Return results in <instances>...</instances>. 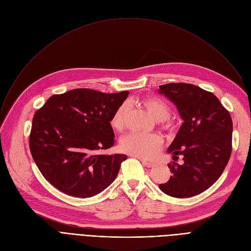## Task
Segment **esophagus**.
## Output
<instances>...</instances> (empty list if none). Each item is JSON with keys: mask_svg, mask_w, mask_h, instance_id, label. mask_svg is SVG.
Instances as JSON below:
<instances>
[{"mask_svg": "<svg viewBox=\"0 0 251 251\" xmlns=\"http://www.w3.org/2000/svg\"><path fill=\"white\" fill-rule=\"evenodd\" d=\"M141 163H142V165H143L144 167H147V168H151V167L154 166V164H152V163H151V162H148V161H146V160H141Z\"/></svg>", "mask_w": 251, "mask_h": 251, "instance_id": "34e87169", "label": "esophagus"}]
</instances>
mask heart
<instances>
[{"instance_id":"1","label":"heart","mask_w":251,"mask_h":251,"mask_svg":"<svg viewBox=\"0 0 251 251\" xmlns=\"http://www.w3.org/2000/svg\"><path fill=\"white\" fill-rule=\"evenodd\" d=\"M141 103L156 120H166L171 110L169 104L160 98H148L141 100ZM127 113L126 103H122L116 109L111 117L110 124L116 131H121L124 127L125 116ZM163 140L157 134L130 133L125 135L120 142L122 151L141 159H151L161 150Z\"/></svg>"}]
</instances>
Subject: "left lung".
Segmentation results:
<instances>
[{
	"mask_svg": "<svg viewBox=\"0 0 251 251\" xmlns=\"http://www.w3.org/2000/svg\"><path fill=\"white\" fill-rule=\"evenodd\" d=\"M159 94L172 101L183 123L168 149L183 165L168 164L172 176L160 189L173 197H191L209 188L226 168L232 151L233 123L219 99L199 86L168 83Z\"/></svg>",
	"mask_w": 251,
	"mask_h": 251,
	"instance_id": "1",
	"label": "left lung"
}]
</instances>
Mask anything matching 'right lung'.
Returning a JSON list of instances; mask_svg holds the SVG:
<instances>
[{
    "label": "right lung",
    "instance_id": "obj_1",
    "mask_svg": "<svg viewBox=\"0 0 251 251\" xmlns=\"http://www.w3.org/2000/svg\"><path fill=\"white\" fill-rule=\"evenodd\" d=\"M129 91L117 94L87 88L51 96L32 119L29 148L43 176L60 191L86 199L116 179L127 155L100 154L114 146L110 124Z\"/></svg>",
    "mask_w": 251,
    "mask_h": 251
}]
</instances>
